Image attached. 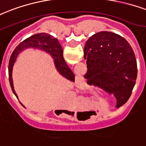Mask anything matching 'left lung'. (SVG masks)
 <instances>
[{
	"mask_svg": "<svg viewBox=\"0 0 146 146\" xmlns=\"http://www.w3.org/2000/svg\"><path fill=\"white\" fill-rule=\"evenodd\" d=\"M87 72L84 78L112 93L116 107L129 99L137 77V63L125 39L115 33L101 31L88 39L84 47Z\"/></svg>",
	"mask_w": 146,
	"mask_h": 146,
	"instance_id": "1",
	"label": "left lung"
}]
</instances>
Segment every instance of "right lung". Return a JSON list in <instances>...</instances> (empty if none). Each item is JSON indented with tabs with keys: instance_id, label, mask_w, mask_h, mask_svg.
Instances as JSON below:
<instances>
[{
	"instance_id": "1",
	"label": "right lung",
	"mask_w": 146,
	"mask_h": 146,
	"mask_svg": "<svg viewBox=\"0 0 146 146\" xmlns=\"http://www.w3.org/2000/svg\"><path fill=\"white\" fill-rule=\"evenodd\" d=\"M29 47L40 49V50L46 51L47 53H50L51 56H53V60H54L56 68L59 71V73L69 80L72 81V82L75 81V76L70 69L69 68L68 66L66 63L65 60L63 59V49L60 45L58 40L55 37H53V36H51L48 33H37V34L30 36L28 38H27L26 40H24L23 42H21L14 50L12 55H11V58H10L8 66L9 81H10L12 91L17 99H18V97H17V96L14 91L13 80H12L13 66L16 61V59L19 53L25 50V49L29 48Z\"/></svg>"
}]
</instances>
